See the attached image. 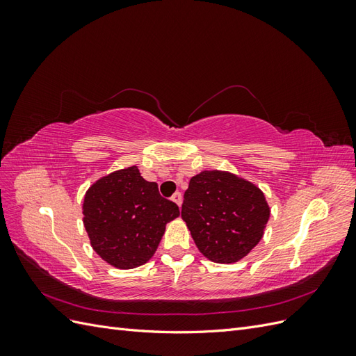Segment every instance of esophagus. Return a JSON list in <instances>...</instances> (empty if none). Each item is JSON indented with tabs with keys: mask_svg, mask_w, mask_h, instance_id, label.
Masks as SVG:
<instances>
[{
	"mask_svg": "<svg viewBox=\"0 0 356 356\" xmlns=\"http://www.w3.org/2000/svg\"><path fill=\"white\" fill-rule=\"evenodd\" d=\"M172 200H174L177 204H178V208H181V203H182V196H181V193H175L174 196H172Z\"/></svg>",
	"mask_w": 356,
	"mask_h": 356,
	"instance_id": "1",
	"label": "esophagus"
}]
</instances>
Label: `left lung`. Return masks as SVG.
<instances>
[{"instance_id":"obj_1","label":"left lung","mask_w":356,"mask_h":356,"mask_svg":"<svg viewBox=\"0 0 356 356\" xmlns=\"http://www.w3.org/2000/svg\"><path fill=\"white\" fill-rule=\"evenodd\" d=\"M181 218L208 260L233 264L261 241L270 207L254 182L229 170H202L190 179Z\"/></svg>"}]
</instances>
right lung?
Wrapping results in <instances>:
<instances>
[{
	"label": "right lung",
	"mask_w": 356,
	"mask_h": 356,
	"mask_svg": "<svg viewBox=\"0 0 356 356\" xmlns=\"http://www.w3.org/2000/svg\"><path fill=\"white\" fill-rule=\"evenodd\" d=\"M179 209L159 195L138 166L101 177L83 200V224L93 251L110 266L127 270L145 264L157 250L166 224Z\"/></svg>",
	"instance_id": "obj_1"
}]
</instances>
